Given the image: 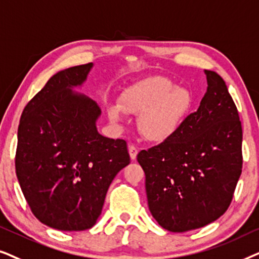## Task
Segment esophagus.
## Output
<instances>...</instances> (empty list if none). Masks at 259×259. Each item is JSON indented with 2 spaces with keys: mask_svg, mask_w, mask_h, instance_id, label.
I'll return each mask as SVG.
<instances>
[{
  "mask_svg": "<svg viewBox=\"0 0 259 259\" xmlns=\"http://www.w3.org/2000/svg\"><path fill=\"white\" fill-rule=\"evenodd\" d=\"M129 154H130V158L132 160H135L137 154H139V149L135 146H129Z\"/></svg>",
  "mask_w": 259,
  "mask_h": 259,
  "instance_id": "obj_1",
  "label": "esophagus"
}]
</instances>
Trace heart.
<instances>
[{
    "mask_svg": "<svg viewBox=\"0 0 259 259\" xmlns=\"http://www.w3.org/2000/svg\"><path fill=\"white\" fill-rule=\"evenodd\" d=\"M194 106V97L186 88L175 86L165 77H149L135 82L120 94L118 104L110 105L108 116L122 123L124 113L138 115L137 127L144 139L161 143L184 125Z\"/></svg>",
    "mask_w": 259,
    "mask_h": 259,
    "instance_id": "obj_1",
    "label": "heart"
}]
</instances>
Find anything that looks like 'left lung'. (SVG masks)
Segmentation results:
<instances>
[{
	"instance_id": "1",
	"label": "left lung",
	"mask_w": 259,
	"mask_h": 259,
	"mask_svg": "<svg viewBox=\"0 0 259 259\" xmlns=\"http://www.w3.org/2000/svg\"><path fill=\"white\" fill-rule=\"evenodd\" d=\"M205 73L208 86L199 109L171 139L137 155L150 213L170 232L199 229L222 217L242 174L237 106L223 78Z\"/></svg>"
}]
</instances>
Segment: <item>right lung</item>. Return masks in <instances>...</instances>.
Returning <instances> with one entry per match:
<instances>
[{
    "instance_id": "add662e5",
    "label": "right lung",
    "mask_w": 259,
    "mask_h": 259,
    "mask_svg": "<svg viewBox=\"0 0 259 259\" xmlns=\"http://www.w3.org/2000/svg\"><path fill=\"white\" fill-rule=\"evenodd\" d=\"M91 67L54 74L25 106L17 129L20 187L33 214L60 231L91 229L110 184L130 163L125 141L97 132V103L72 91Z\"/></svg>"
}]
</instances>
